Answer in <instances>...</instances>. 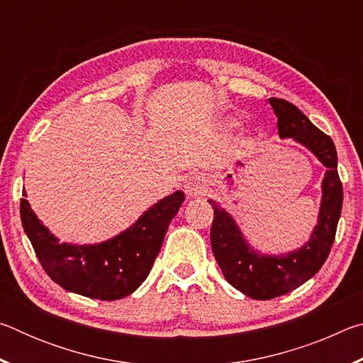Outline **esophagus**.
I'll return each instance as SVG.
<instances>
[{
    "instance_id": "obj_1",
    "label": "esophagus",
    "mask_w": 363,
    "mask_h": 363,
    "mask_svg": "<svg viewBox=\"0 0 363 363\" xmlns=\"http://www.w3.org/2000/svg\"><path fill=\"white\" fill-rule=\"evenodd\" d=\"M186 190L189 196H203L208 192V182L203 176L195 174L186 181Z\"/></svg>"
}]
</instances>
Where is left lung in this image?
Wrapping results in <instances>:
<instances>
[{"mask_svg":"<svg viewBox=\"0 0 363 363\" xmlns=\"http://www.w3.org/2000/svg\"><path fill=\"white\" fill-rule=\"evenodd\" d=\"M280 138H293L306 145L327 167L322 182V205L318 224L311 240L285 256H264L251 250L235 220L210 200L214 218L211 248L225 280L253 299H272L296 290L320 270L333 247L342 208V184L337 174V155L333 140L288 101L270 97Z\"/></svg>","mask_w":363,"mask_h":363,"instance_id":"left-lung-1","label":"left lung"}]
</instances>
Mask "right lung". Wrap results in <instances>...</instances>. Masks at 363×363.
Instances as JSON below:
<instances>
[{
  "instance_id": "obj_1",
  "label": "right lung",
  "mask_w": 363,
  "mask_h": 363,
  "mask_svg": "<svg viewBox=\"0 0 363 363\" xmlns=\"http://www.w3.org/2000/svg\"><path fill=\"white\" fill-rule=\"evenodd\" d=\"M182 201L184 192L177 190L112 240L82 247L59 243L26 199L21 200V219L43 269L57 285L86 298L115 301L136 291L147 279Z\"/></svg>"
}]
</instances>
